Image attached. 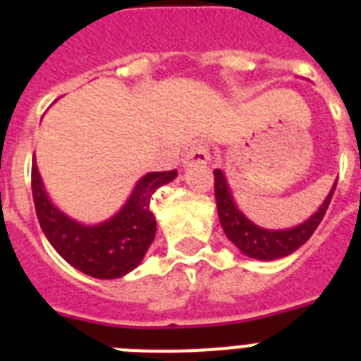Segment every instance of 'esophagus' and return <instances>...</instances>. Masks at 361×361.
<instances>
[{"instance_id": "obj_1", "label": "esophagus", "mask_w": 361, "mask_h": 361, "mask_svg": "<svg viewBox=\"0 0 361 361\" xmlns=\"http://www.w3.org/2000/svg\"><path fill=\"white\" fill-rule=\"evenodd\" d=\"M212 161L209 157V149L206 144H195L185 152L183 155V164L185 166H192V164H208Z\"/></svg>"}]
</instances>
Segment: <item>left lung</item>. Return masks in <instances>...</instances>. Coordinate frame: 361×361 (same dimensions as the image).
<instances>
[{
	"instance_id": "left-lung-1",
	"label": "left lung",
	"mask_w": 361,
	"mask_h": 361,
	"mask_svg": "<svg viewBox=\"0 0 361 361\" xmlns=\"http://www.w3.org/2000/svg\"><path fill=\"white\" fill-rule=\"evenodd\" d=\"M215 176V202H217V214L223 231L226 238L240 249L243 255L257 260H277V258L288 257L292 252L313 236L317 226L324 217L326 209L330 206L334 191H336L337 180L324 198V202L320 204L319 209L314 212L307 221H303L298 226L285 228V231H268L262 226L255 225L245 215L241 214L240 208L234 202L231 187L225 178V172L219 169L214 170Z\"/></svg>"
}]
</instances>
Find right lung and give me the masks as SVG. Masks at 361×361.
Wrapping results in <instances>:
<instances>
[{"instance_id":"add662e5","label":"right lung","mask_w":361,"mask_h":361,"mask_svg":"<svg viewBox=\"0 0 361 361\" xmlns=\"http://www.w3.org/2000/svg\"><path fill=\"white\" fill-rule=\"evenodd\" d=\"M176 176L178 170L142 176L118 214L97 225H84L50 200L33 157L31 191L37 219L50 245L73 268L95 279H118L133 271L152 245L157 221L149 202L153 192Z\"/></svg>"}]
</instances>
